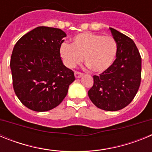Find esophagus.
I'll list each match as a JSON object with an SVG mask.
<instances>
[{"mask_svg":"<svg viewBox=\"0 0 152 152\" xmlns=\"http://www.w3.org/2000/svg\"><path fill=\"white\" fill-rule=\"evenodd\" d=\"M75 76L76 78H80L83 76V74L79 72H75Z\"/></svg>","mask_w":152,"mask_h":152,"instance_id":"obj_1","label":"esophagus"}]
</instances>
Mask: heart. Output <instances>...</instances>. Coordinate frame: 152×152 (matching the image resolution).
<instances>
[{
	"mask_svg": "<svg viewBox=\"0 0 152 152\" xmlns=\"http://www.w3.org/2000/svg\"><path fill=\"white\" fill-rule=\"evenodd\" d=\"M60 55L67 67L72 68L84 61L94 72L101 73L112 65L118 52L115 39L94 33H82L72 39V43L63 42Z\"/></svg>",
	"mask_w": 152,
	"mask_h": 152,
	"instance_id": "b5f03b06",
	"label": "heart"
}]
</instances>
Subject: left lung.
<instances>
[{"label": "left lung", "mask_w": 152, "mask_h": 152, "mask_svg": "<svg viewBox=\"0 0 152 152\" xmlns=\"http://www.w3.org/2000/svg\"><path fill=\"white\" fill-rule=\"evenodd\" d=\"M110 29L118 45L116 58L105 72L94 76L88 96L98 108L117 111L128 106L138 92L142 58L133 40L113 28Z\"/></svg>", "instance_id": "left-lung-1"}]
</instances>
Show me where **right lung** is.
<instances>
[{"label":"right lung","instance_id":"add662e5","mask_svg":"<svg viewBox=\"0 0 152 152\" xmlns=\"http://www.w3.org/2000/svg\"><path fill=\"white\" fill-rule=\"evenodd\" d=\"M66 33L61 29L38 26L22 36L10 58L13 90L25 107L36 112L58 106L75 80L63 64L60 46Z\"/></svg>","mask_w":152,"mask_h":152}]
</instances>
